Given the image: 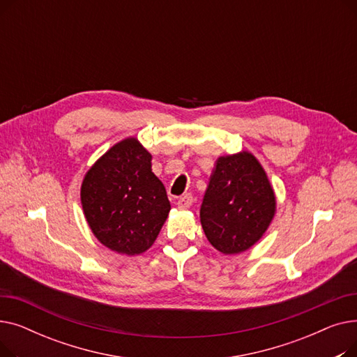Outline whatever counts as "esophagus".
<instances>
[{"label": "esophagus", "mask_w": 357, "mask_h": 357, "mask_svg": "<svg viewBox=\"0 0 357 357\" xmlns=\"http://www.w3.org/2000/svg\"><path fill=\"white\" fill-rule=\"evenodd\" d=\"M192 195H190V194H185V195H182L178 201H176V205H178V208H181V210H186V208H190L191 205H192Z\"/></svg>", "instance_id": "34e87169"}]
</instances>
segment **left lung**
I'll return each mask as SVG.
<instances>
[{
  "label": "left lung",
  "mask_w": 357,
  "mask_h": 357,
  "mask_svg": "<svg viewBox=\"0 0 357 357\" xmlns=\"http://www.w3.org/2000/svg\"><path fill=\"white\" fill-rule=\"evenodd\" d=\"M276 214L268 174L248 150L215 160L199 211L211 246L222 255L249 250L264 237Z\"/></svg>",
  "instance_id": "left-lung-1"
}]
</instances>
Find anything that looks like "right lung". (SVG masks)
<instances>
[{"label":"right lung","instance_id":"right-lung-1","mask_svg":"<svg viewBox=\"0 0 357 357\" xmlns=\"http://www.w3.org/2000/svg\"><path fill=\"white\" fill-rule=\"evenodd\" d=\"M81 204L92 234L126 256L152 248L171 211L165 186L152 172V155L137 137L111 146L88 169Z\"/></svg>","mask_w":357,"mask_h":357}]
</instances>
